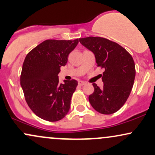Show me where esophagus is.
<instances>
[{
	"label": "esophagus",
	"instance_id": "obj_1",
	"mask_svg": "<svg viewBox=\"0 0 155 155\" xmlns=\"http://www.w3.org/2000/svg\"><path fill=\"white\" fill-rule=\"evenodd\" d=\"M85 82H84V81H79L78 82V84H79L80 85H85Z\"/></svg>",
	"mask_w": 155,
	"mask_h": 155
}]
</instances>
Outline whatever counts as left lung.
Masks as SVG:
<instances>
[{
  "label": "left lung",
  "mask_w": 155,
  "mask_h": 155,
  "mask_svg": "<svg viewBox=\"0 0 155 155\" xmlns=\"http://www.w3.org/2000/svg\"><path fill=\"white\" fill-rule=\"evenodd\" d=\"M80 43L94 53L98 67L104 69L103 88L93 83L94 91L88 99L99 113L110 114L124 105L131 91L136 76L135 63L124 48L101 37L80 38Z\"/></svg>",
  "instance_id": "left-lung-1"
}]
</instances>
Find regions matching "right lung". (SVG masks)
Instances as JSON below:
<instances>
[{
  "instance_id": "obj_1",
  "label": "right lung",
  "mask_w": 155,
  "mask_h": 155,
  "mask_svg": "<svg viewBox=\"0 0 155 155\" xmlns=\"http://www.w3.org/2000/svg\"><path fill=\"white\" fill-rule=\"evenodd\" d=\"M78 42V39L46 40L25 57L20 83L29 107L41 119L60 120L70 110L78 81L64 80V83H60L58 74Z\"/></svg>"
}]
</instances>
